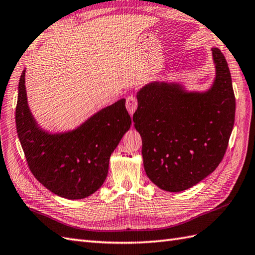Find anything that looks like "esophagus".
Masks as SVG:
<instances>
[{"label":"esophagus","instance_id":"1","mask_svg":"<svg viewBox=\"0 0 255 255\" xmlns=\"http://www.w3.org/2000/svg\"><path fill=\"white\" fill-rule=\"evenodd\" d=\"M126 106H127V109L128 111L129 115H133L135 113L136 108H137V99H136V97L134 96H128L127 98V103H126Z\"/></svg>","mask_w":255,"mask_h":255}]
</instances>
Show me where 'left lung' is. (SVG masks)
<instances>
[{
  "label": "left lung",
  "mask_w": 255,
  "mask_h": 255,
  "mask_svg": "<svg viewBox=\"0 0 255 255\" xmlns=\"http://www.w3.org/2000/svg\"><path fill=\"white\" fill-rule=\"evenodd\" d=\"M215 77L207 91L152 81L137 92L134 127L142 139L145 172L160 189L179 192L212 173L234 128L236 99L227 61L211 48Z\"/></svg>",
  "instance_id": "left-lung-1"
}]
</instances>
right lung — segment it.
<instances>
[{
  "label": "right lung",
  "instance_id": "1",
  "mask_svg": "<svg viewBox=\"0 0 255 255\" xmlns=\"http://www.w3.org/2000/svg\"><path fill=\"white\" fill-rule=\"evenodd\" d=\"M26 69L18 84L16 128L34 177L53 194L83 199L102 187L109 159L132 124L122 98L91 116L79 127L48 132L36 122L28 105Z\"/></svg>",
  "mask_w": 255,
  "mask_h": 255
}]
</instances>
